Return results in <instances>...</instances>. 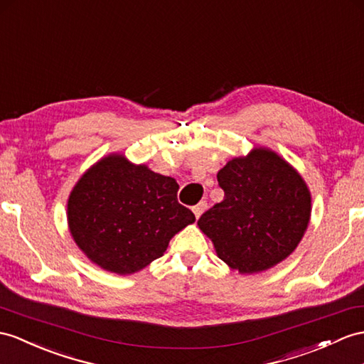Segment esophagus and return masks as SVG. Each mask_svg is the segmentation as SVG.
I'll use <instances>...</instances> for the list:
<instances>
[{"mask_svg":"<svg viewBox=\"0 0 364 364\" xmlns=\"http://www.w3.org/2000/svg\"><path fill=\"white\" fill-rule=\"evenodd\" d=\"M205 210H207V200H200V202L198 203V205H194V207H193L194 216H196L198 219L200 218V215H202V213L205 211Z\"/></svg>","mask_w":364,"mask_h":364,"instance_id":"34e87169","label":"esophagus"}]
</instances>
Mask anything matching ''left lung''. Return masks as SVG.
Segmentation results:
<instances>
[{
    "label": "left lung",
    "mask_w": 364,
    "mask_h": 364,
    "mask_svg": "<svg viewBox=\"0 0 364 364\" xmlns=\"http://www.w3.org/2000/svg\"><path fill=\"white\" fill-rule=\"evenodd\" d=\"M224 199L198 225L220 259L241 273L277 265L296 249L310 219V193L286 161L258 148L218 173Z\"/></svg>",
    "instance_id": "8db88e82"
}]
</instances>
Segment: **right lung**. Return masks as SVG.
<instances>
[{
	"label": "right lung",
	"mask_w": 364,
	"mask_h": 364,
	"mask_svg": "<svg viewBox=\"0 0 364 364\" xmlns=\"http://www.w3.org/2000/svg\"><path fill=\"white\" fill-rule=\"evenodd\" d=\"M179 185L123 156L87 170L68 200L70 235L102 269L127 274L161 258L170 239L194 223L177 200Z\"/></svg>",
	"instance_id": "right-lung-1"
}]
</instances>
